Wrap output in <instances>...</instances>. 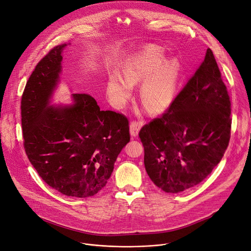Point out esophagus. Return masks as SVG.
Instances as JSON below:
<instances>
[{"label":"esophagus","instance_id":"34e87169","mask_svg":"<svg viewBox=\"0 0 251 251\" xmlns=\"http://www.w3.org/2000/svg\"><path fill=\"white\" fill-rule=\"evenodd\" d=\"M142 126H143L142 121H132L130 123V134H131V136L132 137L138 136V133H139Z\"/></svg>","mask_w":251,"mask_h":251}]
</instances>
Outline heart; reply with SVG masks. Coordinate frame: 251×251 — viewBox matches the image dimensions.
Instances as JSON below:
<instances>
[{
    "label": "heart",
    "mask_w": 251,
    "mask_h": 251,
    "mask_svg": "<svg viewBox=\"0 0 251 251\" xmlns=\"http://www.w3.org/2000/svg\"><path fill=\"white\" fill-rule=\"evenodd\" d=\"M182 73L176 58L166 60L163 50L147 46L134 53L124 64L123 78L110 76L107 91L116 104L124 103L132 93V85L142 83L140 98L152 113H162L172 105Z\"/></svg>",
    "instance_id": "b5f03b06"
}]
</instances>
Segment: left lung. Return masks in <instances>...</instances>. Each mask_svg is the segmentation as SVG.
Masks as SVG:
<instances>
[{"label": "left lung", "instance_id": "8db88e82", "mask_svg": "<svg viewBox=\"0 0 251 251\" xmlns=\"http://www.w3.org/2000/svg\"><path fill=\"white\" fill-rule=\"evenodd\" d=\"M230 100L216 58L203 61L160 118L143 126L145 169L170 194L202 182L224 157L230 138Z\"/></svg>", "mask_w": 251, "mask_h": 251}]
</instances>
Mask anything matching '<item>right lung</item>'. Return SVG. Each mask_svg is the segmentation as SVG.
Listing matches in <instances>:
<instances>
[{
    "label": "right lung",
    "instance_id": "obj_1",
    "mask_svg": "<svg viewBox=\"0 0 251 251\" xmlns=\"http://www.w3.org/2000/svg\"><path fill=\"white\" fill-rule=\"evenodd\" d=\"M65 47L50 50L26 82L21 102L24 147L50 187L67 197L88 198L106 186L130 141L129 122L120 113L100 110L86 93L73 94L71 105L50 106Z\"/></svg>",
    "mask_w": 251,
    "mask_h": 251
}]
</instances>
